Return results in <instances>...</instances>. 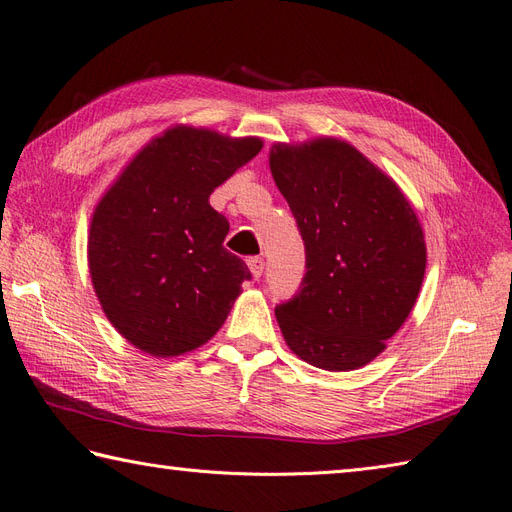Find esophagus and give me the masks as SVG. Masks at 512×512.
<instances>
[{"label":"esophagus","mask_w":512,"mask_h":512,"mask_svg":"<svg viewBox=\"0 0 512 512\" xmlns=\"http://www.w3.org/2000/svg\"><path fill=\"white\" fill-rule=\"evenodd\" d=\"M247 267H250L254 280H258V277L262 275V269H265V260H262L260 256H252V258H247Z\"/></svg>","instance_id":"esophagus-1"}]
</instances>
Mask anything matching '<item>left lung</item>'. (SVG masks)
I'll return each mask as SVG.
<instances>
[{
  "instance_id": "left-lung-1",
  "label": "left lung",
  "mask_w": 512,
  "mask_h": 512,
  "mask_svg": "<svg viewBox=\"0 0 512 512\" xmlns=\"http://www.w3.org/2000/svg\"><path fill=\"white\" fill-rule=\"evenodd\" d=\"M269 168L307 258L299 294L275 307L277 324L301 361L359 369L384 352L421 292L423 226L399 185L342 138L275 143Z\"/></svg>"
}]
</instances>
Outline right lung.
Masks as SVG:
<instances>
[{
	"mask_svg": "<svg viewBox=\"0 0 512 512\" xmlns=\"http://www.w3.org/2000/svg\"><path fill=\"white\" fill-rule=\"evenodd\" d=\"M262 149L177 123L123 166L91 215L87 262L108 322L145 354L170 359L222 329L245 262L224 247L228 220L211 192Z\"/></svg>",
	"mask_w": 512,
	"mask_h": 512,
	"instance_id": "add662e5",
	"label": "right lung"
}]
</instances>
